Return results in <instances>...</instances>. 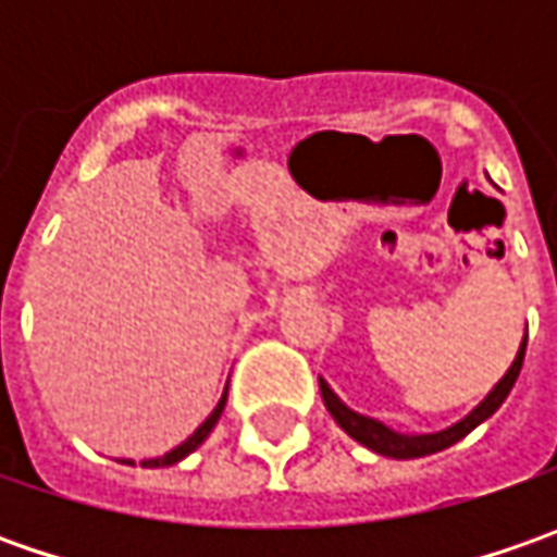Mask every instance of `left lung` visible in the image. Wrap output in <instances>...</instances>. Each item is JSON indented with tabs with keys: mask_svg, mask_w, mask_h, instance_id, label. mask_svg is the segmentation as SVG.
<instances>
[{
	"mask_svg": "<svg viewBox=\"0 0 557 557\" xmlns=\"http://www.w3.org/2000/svg\"><path fill=\"white\" fill-rule=\"evenodd\" d=\"M524 350H527V334L524 341H521V350L515 356V362H511V369L503 374V381L490 391V394L483 396L481 403L468 412V416L456 421V424H449L446 431H437V434H396L394 428H387V424H381L377 418L369 416H359L354 412L350 406H344L341 403V396L334 394L332 387H329V381L325 377H319V391H322V399H325V409L332 412V418L356 440V443H362V446H369L372 453L377 456H391V459H418V456H431V453H440V449H446V446H453V443H459L461 437H468L481 421L493 416L499 406L505 403V396L511 394V387H515V381H518V374H521V366H524Z\"/></svg>",
	"mask_w": 557,
	"mask_h": 557,
	"instance_id": "left-lung-1",
	"label": "left lung"
}]
</instances>
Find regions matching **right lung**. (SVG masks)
<instances>
[{
    "label": "right lung",
    "instance_id": "right-lung-1",
    "mask_svg": "<svg viewBox=\"0 0 557 557\" xmlns=\"http://www.w3.org/2000/svg\"><path fill=\"white\" fill-rule=\"evenodd\" d=\"M223 409H225V391H223V396H220V403H216V409H213L210 416L203 418L201 424H198V431H195L191 437L185 440V443H180L176 449H170L166 456H158V459H145V461H141V468H166V465H176V461H183L188 453H195V449L201 446L203 440L210 437V431L216 428V421H220V416H223ZM126 465H133V461L126 459Z\"/></svg>",
    "mask_w": 557,
    "mask_h": 557
}]
</instances>
